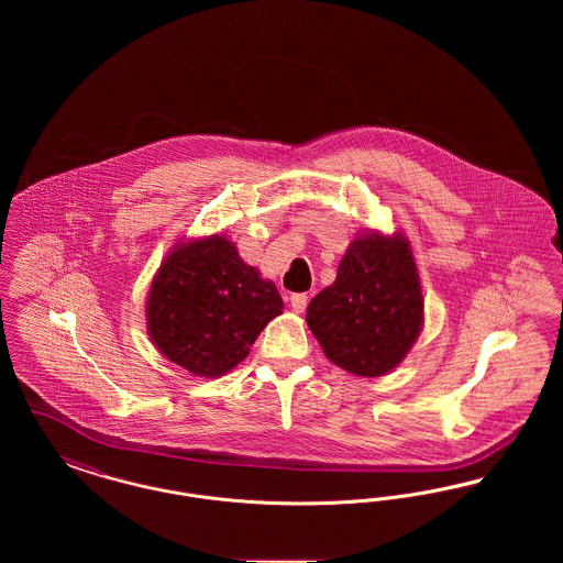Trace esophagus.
I'll return each mask as SVG.
<instances>
[{
  "instance_id": "esophagus-1",
  "label": "esophagus",
  "mask_w": 563,
  "mask_h": 563,
  "mask_svg": "<svg viewBox=\"0 0 563 563\" xmlns=\"http://www.w3.org/2000/svg\"><path fill=\"white\" fill-rule=\"evenodd\" d=\"M306 306H308V295H291V308H294L295 312H303V310H306Z\"/></svg>"
}]
</instances>
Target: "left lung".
Returning a JSON list of instances; mask_svg holds the SVG:
<instances>
[{"label":"left lung","mask_w":563,"mask_h":563,"mask_svg":"<svg viewBox=\"0 0 563 563\" xmlns=\"http://www.w3.org/2000/svg\"><path fill=\"white\" fill-rule=\"evenodd\" d=\"M422 310L407 241L369 234L350 244L335 283L310 301L306 321L331 363L375 377L401 363L420 333Z\"/></svg>","instance_id":"1"}]
</instances>
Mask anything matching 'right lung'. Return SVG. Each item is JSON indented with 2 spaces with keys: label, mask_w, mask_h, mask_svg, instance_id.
Here are the masks:
<instances>
[{
  "label": "right lung",
  "mask_w": 563,
  "mask_h": 563,
  "mask_svg": "<svg viewBox=\"0 0 563 563\" xmlns=\"http://www.w3.org/2000/svg\"><path fill=\"white\" fill-rule=\"evenodd\" d=\"M283 312L276 287L221 236L177 246L147 299V329L166 358L196 375L228 374Z\"/></svg>",
  "instance_id": "add662e5"
}]
</instances>
